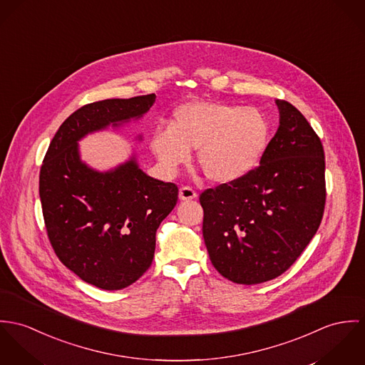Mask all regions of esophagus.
<instances>
[{"label": "esophagus", "instance_id": "34e87169", "mask_svg": "<svg viewBox=\"0 0 365 365\" xmlns=\"http://www.w3.org/2000/svg\"><path fill=\"white\" fill-rule=\"evenodd\" d=\"M197 197V193L193 187L190 186H182L180 190H179V199L180 200H192V199H196Z\"/></svg>", "mask_w": 365, "mask_h": 365}]
</instances>
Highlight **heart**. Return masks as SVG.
<instances>
[{"instance_id": "1", "label": "heart", "mask_w": 365, "mask_h": 365, "mask_svg": "<svg viewBox=\"0 0 365 365\" xmlns=\"http://www.w3.org/2000/svg\"><path fill=\"white\" fill-rule=\"evenodd\" d=\"M269 138V120L259 109L195 101L172 112L169 127L153 133L150 147L169 173L189 161L192 150H197L204 176L215 183H230L259 163Z\"/></svg>"}]
</instances>
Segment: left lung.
<instances>
[{
    "label": "left lung",
    "instance_id": "1",
    "mask_svg": "<svg viewBox=\"0 0 365 365\" xmlns=\"http://www.w3.org/2000/svg\"><path fill=\"white\" fill-rule=\"evenodd\" d=\"M277 106L280 125L260 163L200 195L210 260L237 284L282 276L311 242L324 217L322 141L295 106L283 99Z\"/></svg>",
    "mask_w": 365,
    "mask_h": 365
}]
</instances>
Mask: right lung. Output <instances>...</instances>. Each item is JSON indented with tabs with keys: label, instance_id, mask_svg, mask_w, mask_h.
<instances>
[{
	"label": "right lung",
	"instance_id": "add662e5",
	"mask_svg": "<svg viewBox=\"0 0 365 365\" xmlns=\"http://www.w3.org/2000/svg\"><path fill=\"white\" fill-rule=\"evenodd\" d=\"M155 93L88 103L60 125L43 158L41 211L60 262L85 283L122 289L151 266L155 232L179 189L147 176L134 160L99 173L80 161L77 141L108 124L144 115Z\"/></svg>",
	"mask_w": 365,
	"mask_h": 365
}]
</instances>
